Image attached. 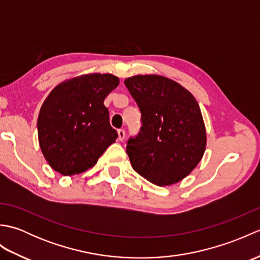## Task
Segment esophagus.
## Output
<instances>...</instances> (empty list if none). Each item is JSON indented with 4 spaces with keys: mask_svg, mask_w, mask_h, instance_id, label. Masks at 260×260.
<instances>
[{
    "mask_svg": "<svg viewBox=\"0 0 260 260\" xmlns=\"http://www.w3.org/2000/svg\"><path fill=\"white\" fill-rule=\"evenodd\" d=\"M117 133H118V140L123 141L125 139V131L123 128H120L117 131Z\"/></svg>",
    "mask_w": 260,
    "mask_h": 260,
    "instance_id": "34e87169",
    "label": "esophagus"
}]
</instances>
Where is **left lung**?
<instances>
[{
	"label": "left lung",
	"mask_w": 260,
	"mask_h": 260,
	"mask_svg": "<svg viewBox=\"0 0 260 260\" xmlns=\"http://www.w3.org/2000/svg\"><path fill=\"white\" fill-rule=\"evenodd\" d=\"M125 86L142 114L141 132L126 146L132 167L156 185L178 183L206 151V126L198 102L183 86L158 75L129 77Z\"/></svg>",
	"instance_id": "8db88e82"
}]
</instances>
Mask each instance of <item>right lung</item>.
Segmentation results:
<instances>
[{
  "instance_id": "add662e5",
  "label": "right lung",
  "mask_w": 260,
  "mask_h": 260,
  "mask_svg": "<svg viewBox=\"0 0 260 260\" xmlns=\"http://www.w3.org/2000/svg\"><path fill=\"white\" fill-rule=\"evenodd\" d=\"M119 84L112 74H88L62 81L43 102L38 137L46 161L64 176L92 168L117 139L104 101Z\"/></svg>"
}]
</instances>
